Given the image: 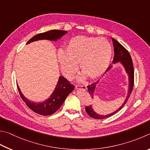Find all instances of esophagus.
<instances>
[{
	"label": "esophagus",
	"mask_w": 150,
	"mask_h": 150,
	"mask_svg": "<svg viewBox=\"0 0 150 150\" xmlns=\"http://www.w3.org/2000/svg\"><path fill=\"white\" fill-rule=\"evenodd\" d=\"M76 89H81V90H86V89H87V87H86V86L84 85H76Z\"/></svg>",
	"instance_id": "esophagus-1"
}]
</instances>
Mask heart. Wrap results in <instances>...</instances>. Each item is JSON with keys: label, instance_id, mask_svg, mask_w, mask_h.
<instances>
[{"label": "heart", "instance_id": "b5f03b06", "mask_svg": "<svg viewBox=\"0 0 150 150\" xmlns=\"http://www.w3.org/2000/svg\"><path fill=\"white\" fill-rule=\"evenodd\" d=\"M111 55L112 47L106 39L85 36L71 39L65 51L58 52L60 68L68 79L77 73L79 62L81 69L89 77L100 76L108 68Z\"/></svg>", "mask_w": 150, "mask_h": 150}]
</instances>
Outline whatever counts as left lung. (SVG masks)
Returning a JSON list of instances; mask_svg holds the SVG:
<instances>
[{
    "label": "left lung",
    "mask_w": 150,
    "mask_h": 150,
    "mask_svg": "<svg viewBox=\"0 0 150 150\" xmlns=\"http://www.w3.org/2000/svg\"><path fill=\"white\" fill-rule=\"evenodd\" d=\"M112 43H113L114 52H115V57H114L113 60H112V63H113V64H115V63H117V62L121 63L125 68L126 72H127V74L128 76V82H129V84H128V95L127 96V98H126L125 102L122 103V105L120 106L119 109H117L116 111H114L113 112H112V113H110L106 115H101L97 113L96 112L93 111L92 105H88L87 107H86V111L88 113V115L90 117L96 119H106V118L111 117L115 113H117V112H119L120 110L125 106V105L127 102L131 93H132V89L134 87V70L133 62H132V58H131L130 54L127 50L126 49L125 47H123L120 43H119L117 40H115L114 38H112ZM111 68H112V66H109V67L107 68L105 73L107 72V71L111 70ZM99 82V81L98 80V82H96L93 83H91V85H89L87 86L88 92L90 93V95L92 99H93L94 98V93H95L96 85L98 84Z\"/></svg>",
    "instance_id": "left-lung-1"
}]
</instances>
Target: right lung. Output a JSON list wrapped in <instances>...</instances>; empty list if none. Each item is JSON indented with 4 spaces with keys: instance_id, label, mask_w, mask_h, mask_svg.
Here are the masks:
<instances>
[{
    "instance_id": "add662e5",
    "label": "right lung",
    "mask_w": 150,
    "mask_h": 150,
    "mask_svg": "<svg viewBox=\"0 0 150 150\" xmlns=\"http://www.w3.org/2000/svg\"><path fill=\"white\" fill-rule=\"evenodd\" d=\"M67 33V31L62 30H50L46 32L39 33L38 35L33 36L28 41L27 44L31 43V42L47 39L50 41H57L60 39L62 36L65 35ZM17 87L19 91L20 95L23 101L25 102L27 106L33 112H36L39 115L48 116L53 114L56 112L60 107L64 103L67 96L72 92L74 86L71 84L68 80L66 79L63 76H60L57 84L51 96L43 102L41 103H36V102L31 101L25 98L23 94L21 92L19 87L17 85Z\"/></svg>"
}]
</instances>
